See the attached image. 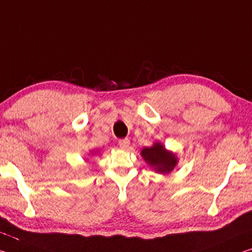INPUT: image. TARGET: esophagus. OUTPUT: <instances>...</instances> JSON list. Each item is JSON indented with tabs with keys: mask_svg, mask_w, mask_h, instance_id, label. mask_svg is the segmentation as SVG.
<instances>
[{
	"mask_svg": "<svg viewBox=\"0 0 252 252\" xmlns=\"http://www.w3.org/2000/svg\"><path fill=\"white\" fill-rule=\"evenodd\" d=\"M119 146H120V148H121V149H127V148H129V146H130V140L127 138L120 139Z\"/></svg>",
	"mask_w": 252,
	"mask_h": 252,
	"instance_id": "esophagus-1",
	"label": "esophagus"
}]
</instances>
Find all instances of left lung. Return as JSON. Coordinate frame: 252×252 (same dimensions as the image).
<instances>
[{"label": "left lung", "instance_id": "8db88e82", "mask_svg": "<svg viewBox=\"0 0 252 252\" xmlns=\"http://www.w3.org/2000/svg\"><path fill=\"white\" fill-rule=\"evenodd\" d=\"M141 156L150 166L155 167V170L158 173H169L177 163L176 156L166 151L165 147L159 142L155 143L153 147L142 149Z\"/></svg>", "mask_w": 252, "mask_h": 252}]
</instances>
